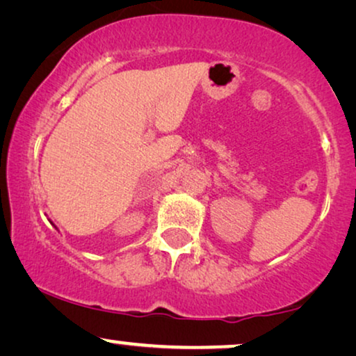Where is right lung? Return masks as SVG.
Masks as SVG:
<instances>
[{
  "label": "right lung",
  "mask_w": 356,
  "mask_h": 356,
  "mask_svg": "<svg viewBox=\"0 0 356 356\" xmlns=\"http://www.w3.org/2000/svg\"><path fill=\"white\" fill-rule=\"evenodd\" d=\"M50 223H51V225H53V222H51V220H50ZM53 227H55V225H53ZM55 228H56V227H55ZM56 230H58V228H56Z\"/></svg>",
  "instance_id": "obj_1"
}]
</instances>
